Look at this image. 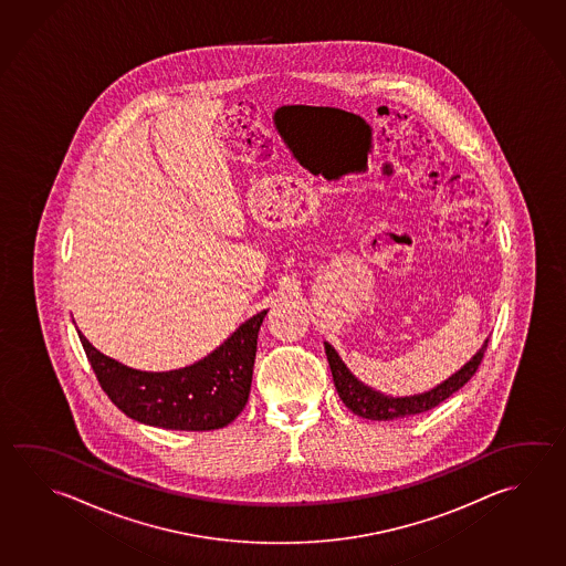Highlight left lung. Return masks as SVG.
<instances>
[{
  "instance_id": "1",
  "label": "left lung",
  "mask_w": 566,
  "mask_h": 566,
  "mask_svg": "<svg viewBox=\"0 0 566 566\" xmlns=\"http://www.w3.org/2000/svg\"><path fill=\"white\" fill-rule=\"evenodd\" d=\"M486 345H489V340H484L481 350L464 365L463 369L457 370L452 377L441 382L439 387H434L432 391L415 395V397H401V399L385 397V395L373 391L369 387H365L360 380L355 379L353 373L347 369V365L340 360L337 350L333 349L329 343H325V353H327L331 373H333V380H335V389L339 392L340 401L345 402L347 409H350L355 415H359L363 419H370V421H395V419H402V417L431 411L439 402L449 399L452 392L459 391L479 369Z\"/></svg>"
}]
</instances>
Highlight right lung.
I'll use <instances>...</instances> for the list:
<instances>
[{
  "instance_id": "add662e5",
  "label": "right lung",
  "mask_w": 566,
  "mask_h": 566,
  "mask_svg": "<svg viewBox=\"0 0 566 566\" xmlns=\"http://www.w3.org/2000/svg\"><path fill=\"white\" fill-rule=\"evenodd\" d=\"M268 311L247 319L206 359L186 369L147 373L105 357L80 333L103 391L134 421L174 431H213L245 409L259 327Z\"/></svg>"
}]
</instances>
